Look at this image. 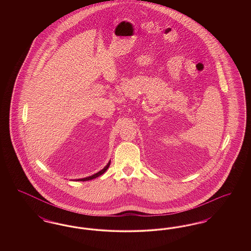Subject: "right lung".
<instances>
[{
	"instance_id": "1",
	"label": "right lung",
	"mask_w": 251,
	"mask_h": 251,
	"mask_svg": "<svg viewBox=\"0 0 251 251\" xmlns=\"http://www.w3.org/2000/svg\"><path fill=\"white\" fill-rule=\"evenodd\" d=\"M110 163H111V162H109L106 167H104L103 169H101L100 172H98V173L94 174L93 176H90V177H87V178H84V179H77V180H81V181H84V180H90V179H95V178H97V177H99V176L102 175V174H103V173H104V172L107 170L108 167H109V166H110Z\"/></svg>"
}]
</instances>
